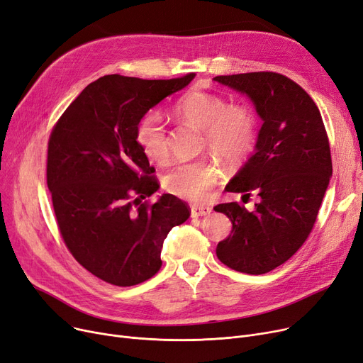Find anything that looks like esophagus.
Here are the masks:
<instances>
[{
	"label": "esophagus",
	"mask_w": 363,
	"mask_h": 363,
	"mask_svg": "<svg viewBox=\"0 0 363 363\" xmlns=\"http://www.w3.org/2000/svg\"><path fill=\"white\" fill-rule=\"evenodd\" d=\"M213 211L211 206L208 205H194L191 208L192 217H202V216H208Z\"/></svg>",
	"instance_id": "1"
}]
</instances>
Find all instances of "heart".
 I'll use <instances>...</instances> for the list:
<instances>
[{"instance_id":"1","label":"heart","mask_w":363,"mask_h":363,"mask_svg":"<svg viewBox=\"0 0 363 363\" xmlns=\"http://www.w3.org/2000/svg\"><path fill=\"white\" fill-rule=\"evenodd\" d=\"M174 112L189 124L205 131L210 149L226 161H238L250 153L255 143V115L247 106H229L228 100L213 93L191 90L174 105ZM135 142L146 157L162 164L169 146L165 121L158 111H147L135 125ZM220 177L218 168L208 161L183 162L162 177L165 191L187 201H205Z\"/></svg>"}]
</instances>
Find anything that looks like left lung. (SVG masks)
<instances>
[{
	"instance_id": "left-lung-1",
	"label": "left lung",
	"mask_w": 363,
	"mask_h": 363,
	"mask_svg": "<svg viewBox=\"0 0 363 363\" xmlns=\"http://www.w3.org/2000/svg\"><path fill=\"white\" fill-rule=\"evenodd\" d=\"M214 81L245 94L263 121L254 153L226 186L233 194L255 192L260 202L251 213L236 202L214 206L232 221L216 252L233 270L263 274L294 255L312 232L333 176L330 142L315 101L292 79L250 72Z\"/></svg>"
}]
</instances>
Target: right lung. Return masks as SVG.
Listing matches in <instances>:
<instances>
[{
    "label": "right lung",
    "instance_id": "obj_1",
    "mask_svg": "<svg viewBox=\"0 0 363 363\" xmlns=\"http://www.w3.org/2000/svg\"><path fill=\"white\" fill-rule=\"evenodd\" d=\"M194 78L105 75L81 91L50 135L47 186L62 238L75 260L108 284L152 278L168 232L191 216L171 194L143 202L160 184L135 142V125Z\"/></svg>",
    "mask_w": 363,
    "mask_h": 363
}]
</instances>
